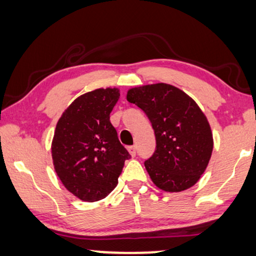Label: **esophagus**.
<instances>
[{"label": "esophagus", "mask_w": 256, "mask_h": 256, "mask_svg": "<svg viewBox=\"0 0 256 256\" xmlns=\"http://www.w3.org/2000/svg\"><path fill=\"white\" fill-rule=\"evenodd\" d=\"M128 150L132 155V156H135V155H136V146H130V147H128Z\"/></svg>", "instance_id": "1"}]
</instances>
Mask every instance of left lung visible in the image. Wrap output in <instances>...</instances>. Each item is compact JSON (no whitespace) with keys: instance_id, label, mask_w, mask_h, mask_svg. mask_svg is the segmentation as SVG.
Here are the masks:
<instances>
[{"instance_id":"8db88e82","label":"left lung","mask_w":256,"mask_h":256,"mask_svg":"<svg viewBox=\"0 0 256 256\" xmlns=\"http://www.w3.org/2000/svg\"><path fill=\"white\" fill-rule=\"evenodd\" d=\"M127 100L146 112L154 129L156 148L144 167L155 186L174 193L196 184L213 152L210 126L196 102L167 84L129 89Z\"/></svg>"}]
</instances>
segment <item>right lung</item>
<instances>
[{
  "label": "right lung",
  "mask_w": 256,
  "mask_h": 256,
  "mask_svg": "<svg viewBox=\"0 0 256 256\" xmlns=\"http://www.w3.org/2000/svg\"><path fill=\"white\" fill-rule=\"evenodd\" d=\"M120 98L116 88H100L74 100L56 124L52 144L56 174L82 201L104 198L118 184L124 161L130 158L110 124Z\"/></svg>",
  "instance_id": "obj_1"
}]
</instances>
